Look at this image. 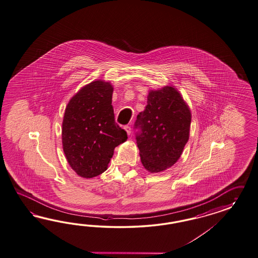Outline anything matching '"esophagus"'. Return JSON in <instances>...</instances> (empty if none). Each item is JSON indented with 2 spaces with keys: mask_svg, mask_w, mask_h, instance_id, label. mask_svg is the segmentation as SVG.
Listing matches in <instances>:
<instances>
[{
  "mask_svg": "<svg viewBox=\"0 0 258 258\" xmlns=\"http://www.w3.org/2000/svg\"><path fill=\"white\" fill-rule=\"evenodd\" d=\"M125 130L128 135L132 133V127H131V125H125Z\"/></svg>",
  "mask_w": 258,
  "mask_h": 258,
  "instance_id": "34e87169",
  "label": "esophagus"
}]
</instances>
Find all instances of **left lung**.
I'll return each instance as SVG.
<instances>
[{"label": "left lung", "instance_id": "1", "mask_svg": "<svg viewBox=\"0 0 258 258\" xmlns=\"http://www.w3.org/2000/svg\"><path fill=\"white\" fill-rule=\"evenodd\" d=\"M190 120L188 105L176 89L166 86L149 92L146 110L134 124L141 161L147 171L162 172L180 158Z\"/></svg>", "mask_w": 258, "mask_h": 258}]
</instances>
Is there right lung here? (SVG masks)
Segmentation results:
<instances>
[{"mask_svg":"<svg viewBox=\"0 0 258 258\" xmlns=\"http://www.w3.org/2000/svg\"><path fill=\"white\" fill-rule=\"evenodd\" d=\"M113 88L103 81L92 82L70 99L62 128L63 152L80 176L92 178L106 171L114 148L127 139L114 120Z\"/></svg>","mask_w":258,"mask_h":258,"instance_id":"add662e5","label":"right lung"}]
</instances>
